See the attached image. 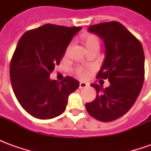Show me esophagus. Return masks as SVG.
<instances>
[{
	"instance_id": "34e87169",
	"label": "esophagus",
	"mask_w": 151,
	"mask_h": 151,
	"mask_svg": "<svg viewBox=\"0 0 151 151\" xmlns=\"http://www.w3.org/2000/svg\"><path fill=\"white\" fill-rule=\"evenodd\" d=\"M88 85L86 83V82H80V84H79V88L80 89H83V88H86V87H87Z\"/></svg>"
}]
</instances>
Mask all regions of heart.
<instances>
[{"instance_id":"1","label":"heart","mask_w":151,"mask_h":151,"mask_svg":"<svg viewBox=\"0 0 151 151\" xmlns=\"http://www.w3.org/2000/svg\"><path fill=\"white\" fill-rule=\"evenodd\" d=\"M82 43L85 45L86 48L87 49V51H91L93 49H99V40L95 35H85L82 37ZM69 47L70 45L67 47V48L65 50V55L68 54L69 51ZM77 74L80 77V78H84L86 75V73L83 69L82 68H78L76 70Z\"/></svg>"}]
</instances>
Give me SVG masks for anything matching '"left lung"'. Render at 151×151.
<instances>
[{"mask_svg": "<svg viewBox=\"0 0 151 151\" xmlns=\"http://www.w3.org/2000/svg\"><path fill=\"white\" fill-rule=\"evenodd\" d=\"M94 33L105 45V58L97 78H108L110 86L103 89L96 83L94 101L86 104L92 117L103 122L120 118L129 111L142 88L145 56L142 43L118 22L92 25Z\"/></svg>", "mask_w": 151, "mask_h": 151, "instance_id": "1", "label": "left lung"}]
</instances>
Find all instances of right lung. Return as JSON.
Here are the masks:
<instances>
[{"instance_id":"right-lung-1","label":"right lung","mask_w":151,"mask_h":151,"mask_svg":"<svg viewBox=\"0 0 151 151\" xmlns=\"http://www.w3.org/2000/svg\"><path fill=\"white\" fill-rule=\"evenodd\" d=\"M81 29L46 24L24 33L18 41L10 63L12 88L18 103L35 118L61 115L69 95L78 88L79 82L72 77L59 82L49 76Z\"/></svg>"}]
</instances>
